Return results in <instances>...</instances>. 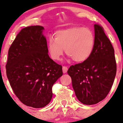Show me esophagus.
<instances>
[{"mask_svg":"<svg viewBox=\"0 0 123 123\" xmlns=\"http://www.w3.org/2000/svg\"><path fill=\"white\" fill-rule=\"evenodd\" d=\"M68 71V67L65 66H63L62 67V71L64 73H66Z\"/></svg>","mask_w":123,"mask_h":123,"instance_id":"34e87169","label":"esophagus"}]
</instances>
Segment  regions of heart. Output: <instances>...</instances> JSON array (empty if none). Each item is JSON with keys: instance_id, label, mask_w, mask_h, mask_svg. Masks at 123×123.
Instances as JSON below:
<instances>
[{"instance_id": "1", "label": "heart", "mask_w": 123, "mask_h": 123, "mask_svg": "<svg viewBox=\"0 0 123 123\" xmlns=\"http://www.w3.org/2000/svg\"><path fill=\"white\" fill-rule=\"evenodd\" d=\"M55 39L50 38L48 51L52 59L60 60L64 49L65 53L76 62L87 60L93 51L95 36L88 28L71 27L56 32Z\"/></svg>"}]
</instances>
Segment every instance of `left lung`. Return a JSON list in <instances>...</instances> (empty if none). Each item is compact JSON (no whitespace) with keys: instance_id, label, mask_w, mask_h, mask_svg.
Returning <instances> with one entry per match:
<instances>
[{"instance_id":"8db88e82","label":"left lung","mask_w":123,"mask_h":123,"mask_svg":"<svg viewBox=\"0 0 123 123\" xmlns=\"http://www.w3.org/2000/svg\"><path fill=\"white\" fill-rule=\"evenodd\" d=\"M95 47L87 60L71 65L67 73L77 98L85 105H93L106 98L117 72L114 49L99 24L94 25Z\"/></svg>"}]
</instances>
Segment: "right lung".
Returning <instances> with one entry per match:
<instances>
[{
  "label": "right lung",
  "instance_id": "obj_1",
  "mask_svg": "<svg viewBox=\"0 0 123 123\" xmlns=\"http://www.w3.org/2000/svg\"><path fill=\"white\" fill-rule=\"evenodd\" d=\"M44 27L24 28L8 51L6 69L10 85L19 100L36 108L46 106L52 98V86L62 75L61 65L48 55Z\"/></svg>",
  "mask_w": 123,
  "mask_h": 123
}]
</instances>
